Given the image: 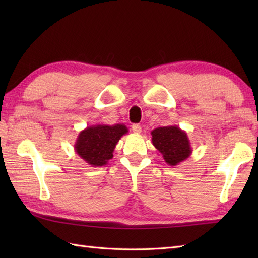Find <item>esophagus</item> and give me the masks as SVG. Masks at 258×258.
Returning a JSON list of instances; mask_svg holds the SVG:
<instances>
[{
	"instance_id": "esophagus-1",
	"label": "esophagus",
	"mask_w": 258,
	"mask_h": 258,
	"mask_svg": "<svg viewBox=\"0 0 258 258\" xmlns=\"http://www.w3.org/2000/svg\"><path fill=\"white\" fill-rule=\"evenodd\" d=\"M132 131H133V132H134L135 134H140V133L142 132V127H141V125H139V124H134V125L132 126Z\"/></svg>"
}]
</instances>
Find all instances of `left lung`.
Masks as SVG:
<instances>
[{
  "label": "left lung",
  "mask_w": 258,
  "mask_h": 258,
  "mask_svg": "<svg viewBox=\"0 0 258 258\" xmlns=\"http://www.w3.org/2000/svg\"><path fill=\"white\" fill-rule=\"evenodd\" d=\"M151 134L153 145L162 153L168 165L176 166L190 156L191 147L187 133L177 125L157 127Z\"/></svg>",
  "instance_id": "1"
}]
</instances>
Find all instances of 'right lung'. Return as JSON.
Masks as SVG:
<instances>
[{"label":"right lung","mask_w":258,"mask_h":258,"mask_svg":"<svg viewBox=\"0 0 258 258\" xmlns=\"http://www.w3.org/2000/svg\"><path fill=\"white\" fill-rule=\"evenodd\" d=\"M128 128L124 124H96L81 131L74 150L82 160L93 167L106 165L113 158L115 146Z\"/></svg>","instance_id":"right-lung-1"}]
</instances>
